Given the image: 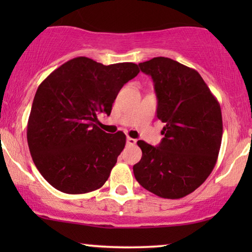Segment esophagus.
Wrapping results in <instances>:
<instances>
[{
  "mask_svg": "<svg viewBox=\"0 0 252 252\" xmlns=\"http://www.w3.org/2000/svg\"><path fill=\"white\" fill-rule=\"evenodd\" d=\"M126 143L128 144V146H134V144L136 143V140L135 139H132V137H127L126 139Z\"/></svg>",
  "mask_w": 252,
  "mask_h": 252,
  "instance_id": "34e87169",
  "label": "esophagus"
}]
</instances>
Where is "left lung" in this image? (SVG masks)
Listing matches in <instances>:
<instances>
[{
    "label": "left lung",
    "instance_id": "left-lung-1",
    "mask_svg": "<svg viewBox=\"0 0 252 252\" xmlns=\"http://www.w3.org/2000/svg\"><path fill=\"white\" fill-rule=\"evenodd\" d=\"M139 66L154 81L164 137L158 147L137 141L142 158L133 166L134 177L159 197H185L208 179L217 163L221 109L194 68L167 57H155Z\"/></svg>",
    "mask_w": 252,
    "mask_h": 252
}]
</instances>
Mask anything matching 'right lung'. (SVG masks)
<instances>
[{"label": "right lung", "mask_w": 252, "mask_h": 252, "mask_svg": "<svg viewBox=\"0 0 252 252\" xmlns=\"http://www.w3.org/2000/svg\"><path fill=\"white\" fill-rule=\"evenodd\" d=\"M139 72L134 63L103 65L77 57L41 82L27 123V142L36 168L57 190L85 194L108 180L126 135L105 133L96 125L97 116H110L119 91Z\"/></svg>", "instance_id": "1"}]
</instances>
